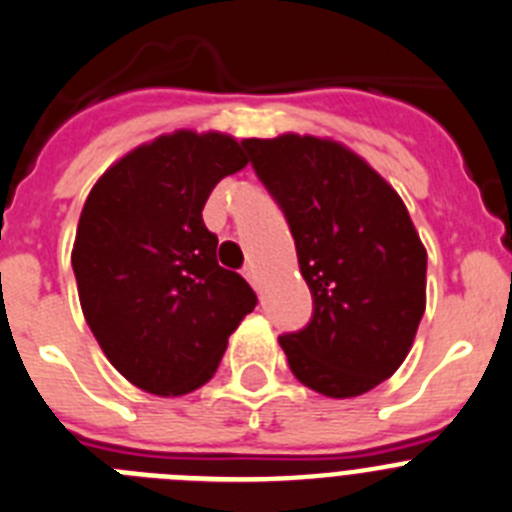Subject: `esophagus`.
I'll return each mask as SVG.
<instances>
[{"label":"esophagus","mask_w":512,"mask_h":512,"mask_svg":"<svg viewBox=\"0 0 512 512\" xmlns=\"http://www.w3.org/2000/svg\"><path fill=\"white\" fill-rule=\"evenodd\" d=\"M243 276L251 281V287H259V271H256V266H253V264L243 266Z\"/></svg>","instance_id":"34e87169"}]
</instances>
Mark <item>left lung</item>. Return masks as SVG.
<instances>
[{
    "instance_id": "obj_1",
    "label": "left lung",
    "mask_w": 512,
    "mask_h": 512,
    "mask_svg": "<svg viewBox=\"0 0 512 512\" xmlns=\"http://www.w3.org/2000/svg\"><path fill=\"white\" fill-rule=\"evenodd\" d=\"M312 292V320L279 337L297 381L353 398L391 378L426 309V248L398 192L332 139H246Z\"/></svg>"
}]
</instances>
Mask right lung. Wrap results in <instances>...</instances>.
I'll return each instance as SVG.
<instances>
[{
	"label": "right lung",
	"instance_id": "1",
	"mask_svg": "<svg viewBox=\"0 0 512 512\" xmlns=\"http://www.w3.org/2000/svg\"><path fill=\"white\" fill-rule=\"evenodd\" d=\"M246 164L243 142L182 129L111 164L83 205L70 256L83 314L142 391L182 396L208 383L259 302L218 264L203 223L213 187Z\"/></svg>",
	"mask_w": 512,
	"mask_h": 512
}]
</instances>
